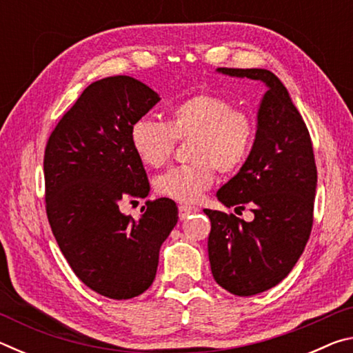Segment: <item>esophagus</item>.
Masks as SVG:
<instances>
[{
  "instance_id": "obj_1",
  "label": "esophagus",
  "mask_w": 353,
  "mask_h": 353,
  "mask_svg": "<svg viewBox=\"0 0 353 353\" xmlns=\"http://www.w3.org/2000/svg\"><path fill=\"white\" fill-rule=\"evenodd\" d=\"M196 212H199L198 208L196 207H191V205H185V204H182V205H179V218L181 219H185V218H188L190 214H193V213H196Z\"/></svg>"
}]
</instances>
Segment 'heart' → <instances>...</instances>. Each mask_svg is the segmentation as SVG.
Returning <instances> with one entry per match:
<instances>
[{
	"mask_svg": "<svg viewBox=\"0 0 353 353\" xmlns=\"http://www.w3.org/2000/svg\"><path fill=\"white\" fill-rule=\"evenodd\" d=\"M130 145L140 162L151 168L168 162L177 140H190L187 165L172 166L154 179L165 198L194 202L221 172H234L246 162L255 140L249 112L214 93H198L171 107L166 123L139 118L130 126Z\"/></svg>",
	"mask_w": 353,
	"mask_h": 353,
	"instance_id": "b5f03b06",
	"label": "heart"
}]
</instances>
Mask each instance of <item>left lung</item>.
Segmentation results:
<instances>
[{
    "label": "left lung",
    "instance_id": "left-lung-1",
    "mask_svg": "<svg viewBox=\"0 0 353 353\" xmlns=\"http://www.w3.org/2000/svg\"><path fill=\"white\" fill-rule=\"evenodd\" d=\"M219 73L266 83L249 157L218 190L235 212L252 207L254 221L208 210V260L216 283L235 296H254L288 276L312 234L318 171L312 139L279 77L261 68H218Z\"/></svg>",
    "mask_w": 353,
    "mask_h": 353
}]
</instances>
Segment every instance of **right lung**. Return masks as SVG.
Returning <instances> with one entry per match:
<instances>
[{
	"label": "right lung",
	"mask_w": 353,
	"mask_h": 353,
	"mask_svg": "<svg viewBox=\"0 0 353 353\" xmlns=\"http://www.w3.org/2000/svg\"><path fill=\"white\" fill-rule=\"evenodd\" d=\"M160 101L130 76L88 85L46 143L45 201L68 265L98 294L132 299L152 285L159 250L177 223L166 198L146 201L140 219L119 205L146 198L149 182L130 145V126Z\"/></svg>",
	"instance_id": "1"
}]
</instances>
